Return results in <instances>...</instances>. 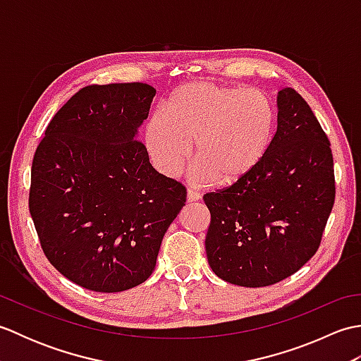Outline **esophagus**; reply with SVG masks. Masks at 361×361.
Returning a JSON list of instances; mask_svg holds the SVG:
<instances>
[{"label": "esophagus", "mask_w": 361, "mask_h": 361, "mask_svg": "<svg viewBox=\"0 0 361 361\" xmlns=\"http://www.w3.org/2000/svg\"><path fill=\"white\" fill-rule=\"evenodd\" d=\"M198 198H200V194L197 192V190L194 189H188V203H192V202H197Z\"/></svg>", "instance_id": "esophagus-1"}]
</instances>
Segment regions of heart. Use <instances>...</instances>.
<instances>
[{"label": "heart", "mask_w": 361, "mask_h": 361, "mask_svg": "<svg viewBox=\"0 0 361 361\" xmlns=\"http://www.w3.org/2000/svg\"><path fill=\"white\" fill-rule=\"evenodd\" d=\"M274 109L262 91L212 82L183 85L145 130L153 164L178 175L195 145L197 181L233 186L256 171L273 141Z\"/></svg>", "instance_id": "b5f03b06"}]
</instances>
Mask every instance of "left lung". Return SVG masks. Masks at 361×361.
I'll list each match as a JSON object with an SVG mask.
<instances>
[{
	"label": "left lung",
	"instance_id": "8db88e82",
	"mask_svg": "<svg viewBox=\"0 0 361 361\" xmlns=\"http://www.w3.org/2000/svg\"><path fill=\"white\" fill-rule=\"evenodd\" d=\"M203 200L206 255L220 279L267 287L309 262L334 208L335 173L331 141L296 90L279 91L278 128L260 166Z\"/></svg>",
	"mask_w": 361,
	"mask_h": 361
}]
</instances>
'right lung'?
<instances>
[{
	"mask_svg": "<svg viewBox=\"0 0 361 361\" xmlns=\"http://www.w3.org/2000/svg\"><path fill=\"white\" fill-rule=\"evenodd\" d=\"M157 90H79L46 127L30 169L29 212L44 256L78 286L116 293L155 270L186 188L157 172L136 130Z\"/></svg>",
	"mask_w": 361,
	"mask_h": 361,
	"instance_id": "add662e5",
	"label": "right lung"
}]
</instances>
